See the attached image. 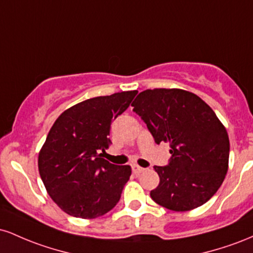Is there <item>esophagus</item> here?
<instances>
[{"label":"esophagus","mask_w":253,"mask_h":253,"mask_svg":"<svg viewBox=\"0 0 253 253\" xmlns=\"http://www.w3.org/2000/svg\"><path fill=\"white\" fill-rule=\"evenodd\" d=\"M145 169H144V168H141V167H139V165H133V167H132V171H133V172H134L135 173V175H138V173H140V172H143V171H144Z\"/></svg>","instance_id":"esophagus-1"}]
</instances>
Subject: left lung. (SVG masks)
Wrapping results in <instances>:
<instances>
[{"mask_svg":"<svg viewBox=\"0 0 253 253\" xmlns=\"http://www.w3.org/2000/svg\"><path fill=\"white\" fill-rule=\"evenodd\" d=\"M157 144L169 143L168 167H155L159 184L150 195L170 211L200 207L216 193L228 170L227 130L202 98L183 89L141 91L132 103Z\"/></svg>","mask_w":253,"mask_h":253,"instance_id":"1","label":"left lung"}]
</instances>
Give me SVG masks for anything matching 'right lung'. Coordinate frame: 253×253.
Listing matches in <instances>:
<instances>
[{
	"mask_svg": "<svg viewBox=\"0 0 253 253\" xmlns=\"http://www.w3.org/2000/svg\"><path fill=\"white\" fill-rule=\"evenodd\" d=\"M136 90L83 101L54 121L38 157L46 191L60 210L81 219L108 213L129 179V165L102 158L110 124L129 107Z\"/></svg>",
	"mask_w": 253,
	"mask_h": 253,
	"instance_id": "obj_1",
	"label": "right lung"
}]
</instances>
